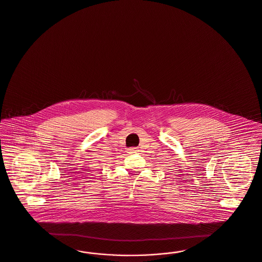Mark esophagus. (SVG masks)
Segmentation results:
<instances>
[{"instance_id": "34e87169", "label": "esophagus", "mask_w": 262, "mask_h": 262, "mask_svg": "<svg viewBox=\"0 0 262 262\" xmlns=\"http://www.w3.org/2000/svg\"><path fill=\"white\" fill-rule=\"evenodd\" d=\"M126 151H127V153L128 154H135L137 153L138 150H137L136 147H130V148H127Z\"/></svg>"}]
</instances>
